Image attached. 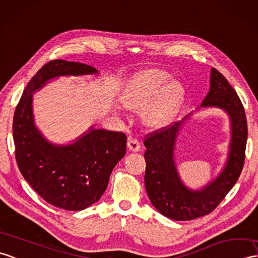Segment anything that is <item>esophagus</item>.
Returning a JSON list of instances; mask_svg holds the SVG:
<instances>
[{"instance_id":"obj_1","label":"esophagus","mask_w":258,"mask_h":258,"mask_svg":"<svg viewBox=\"0 0 258 258\" xmlns=\"http://www.w3.org/2000/svg\"><path fill=\"white\" fill-rule=\"evenodd\" d=\"M127 148L130 152H139L141 145H140V142L137 141L136 139H133V137H130L128 142H127Z\"/></svg>"}]
</instances>
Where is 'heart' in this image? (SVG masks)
Wrapping results in <instances>:
<instances>
[{
    "mask_svg": "<svg viewBox=\"0 0 258 258\" xmlns=\"http://www.w3.org/2000/svg\"><path fill=\"white\" fill-rule=\"evenodd\" d=\"M170 74L161 69H146L134 75L122 94L126 109L144 113V122L149 127L160 128L168 125L180 111L185 89Z\"/></svg>",
    "mask_w": 258,
    "mask_h": 258,
    "instance_id": "1",
    "label": "heart"
}]
</instances>
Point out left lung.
<instances>
[{"instance_id": "left-lung-1", "label": "left lung", "mask_w": 258, "mask_h": 258, "mask_svg": "<svg viewBox=\"0 0 258 258\" xmlns=\"http://www.w3.org/2000/svg\"><path fill=\"white\" fill-rule=\"evenodd\" d=\"M210 76V89L200 107L222 110L231 122L229 154L217 178L195 190L188 188L179 176L175 161L176 142L184 121L192 113L172 126L148 134L144 142L146 192L161 214L175 221H190L212 212L236 183L244 166L247 122L243 104L223 75L212 68Z\"/></svg>"}]
</instances>
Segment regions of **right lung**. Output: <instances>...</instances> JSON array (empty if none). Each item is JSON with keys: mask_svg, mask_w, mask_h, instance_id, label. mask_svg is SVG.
Instances as JSON below:
<instances>
[{"mask_svg": "<svg viewBox=\"0 0 258 258\" xmlns=\"http://www.w3.org/2000/svg\"><path fill=\"white\" fill-rule=\"evenodd\" d=\"M87 75L99 73L80 62H47L24 90L13 119L15 157L24 179L48 203L69 211L100 200L113 168L126 153V136L92 125L74 143L53 144L36 127L33 94L55 78Z\"/></svg>", "mask_w": 258, "mask_h": 258, "instance_id": "right-lung-1", "label": "right lung"}]
</instances>
